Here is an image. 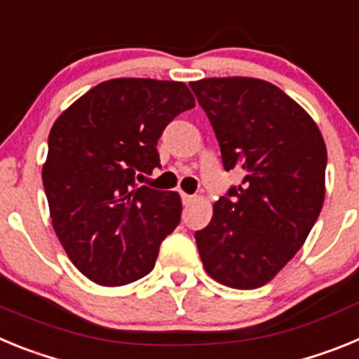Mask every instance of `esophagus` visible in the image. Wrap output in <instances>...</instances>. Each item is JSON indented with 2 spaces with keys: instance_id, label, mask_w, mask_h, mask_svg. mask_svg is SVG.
<instances>
[{
  "instance_id": "obj_1",
  "label": "esophagus",
  "mask_w": 359,
  "mask_h": 359,
  "mask_svg": "<svg viewBox=\"0 0 359 359\" xmlns=\"http://www.w3.org/2000/svg\"><path fill=\"white\" fill-rule=\"evenodd\" d=\"M194 199H196V196L185 194V192H182V201H183V205H190V203L194 201Z\"/></svg>"
}]
</instances>
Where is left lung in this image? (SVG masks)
<instances>
[{"label":"left lung","instance_id":"1","mask_svg":"<svg viewBox=\"0 0 359 359\" xmlns=\"http://www.w3.org/2000/svg\"><path fill=\"white\" fill-rule=\"evenodd\" d=\"M226 170L239 187L214 205L196 231L214 280L236 290L264 286L302 248L325 198L327 149L315 120L277 86L252 77L190 82Z\"/></svg>","mask_w":359,"mask_h":359}]
</instances>
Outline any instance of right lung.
<instances>
[{"instance_id":"1","label":"right lung","mask_w":359,"mask_h":359,"mask_svg":"<svg viewBox=\"0 0 359 359\" xmlns=\"http://www.w3.org/2000/svg\"><path fill=\"white\" fill-rule=\"evenodd\" d=\"M194 106L183 82L111 79L52 126L43 165L50 217L90 280L126 286L154 268L161 241L180 224L182 199L138 182L160 167L167 123Z\"/></svg>"}]
</instances>
